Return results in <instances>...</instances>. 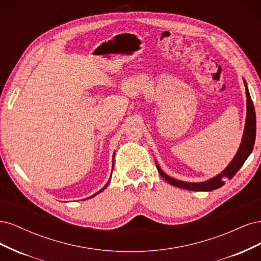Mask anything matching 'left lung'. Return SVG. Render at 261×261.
I'll return each instance as SVG.
<instances>
[{
	"label": "left lung",
	"instance_id": "8db88e82",
	"mask_svg": "<svg viewBox=\"0 0 261 261\" xmlns=\"http://www.w3.org/2000/svg\"><path fill=\"white\" fill-rule=\"evenodd\" d=\"M244 85H245V90H246V121H245V128L243 133V138L241 141L240 148L236 152L235 156L233 158V160L228 163L227 167L219 173L218 175L213 176L212 178H209L207 180L203 181H198V183H191V181H184V180H179L176 178H173L169 176L167 173H164L161 168L159 167V164L155 162L158 172L160 173V175L170 183L171 185L179 187V188H184L188 189V191H196V192H210V191H215L217 188H220L221 186H223L226 179H231L238 171L242 168V165L244 162L246 161L247 158L252 151V148H254L255 145V138H256V113H255V108L254 103H252L250 94L248 91V87L246 82L244 80Z\"/></svg>",
	"mask_w": 261,
	"mask_h": 261
}]
</instances>
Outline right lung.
I'll return each instance as SVG.
<instances>
[{
    "mask_svg": "<svg viewBox=\"0 0 261 261\" xmlns=\"http://www.w3.org/2000/svg\"><path fill=\"white\" fill-rule=\"evenodd\" d=\"M113 165H114V154H113ZM112 170H113V169H112ZM111 175H112V174H111ZM109 181H110V179H109V180H108V183H107V184H106V186H105V187H103V188H101V189H100V191H99V192H97V193H96V194H93V195H92V196H90V197H88V198H86V199H89V198H92V197H94V196H96V195H98V194H100V193H101V192H102V191H105V189H106V188H107V186H108V184H109Z\"/></svg>",
    "mask_w": 261,
    "mask_h": 261,
    "instance_id": "1",
    "label": "right lung"
}]
</instances>
